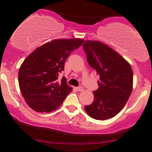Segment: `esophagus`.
Listing matches in <instances>:
<instances>
[{
    "label": "esophagus",
    "mask_w": 152,
    "mask_h": 152,
    "mask_svg": "<svg viewBox=\"0 0 152 152\" xmlns=\"http://www.w3.org/2000/svg\"><path fill=\"white\" fill-rule=\"evenodd\" d=\"M75 90H76V91L81 92V91H83L84 88L82 87H75Z\"/></svg>",
    "instance_id": "34e87169"
}]
</instances>
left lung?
Here are the masks:
<instances>
[{
	"label": "left lung",
	"instance_id": "left-lung-1",
	"mask_svg": "<svg viewBox=\"0 0 152 152\" xmlns=\"http://www.w3.org/2000/svg\"><path fill=\"white\" fill-rule=\"evenodd\" d=\"M83 48L87 62L99 75V89L93 92L94 101L85 106V110L96 120L111 118L121 111L132 91L131 65L117 51L100 41H85Z\"/></svg>",
	"mask_w": 152,
	"mask_h": 152
}]
</instances>
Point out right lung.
Returning a JSON list of instances; mask_svg holds the SVG:
<instances>
[{"label":"right lung","instance_id":"add662e5","mask_svg":"<svg viewBox=\"0 0 152 152\" xmlns=\"http://www.w3.org/2000/svg\"><path fill=\"white\" fill-rule=\"evenodd\" d=\"M84 39H53L35 49L20 67L18 82L26 102L38 113L56 110L70 92L72 87L63 77L57 82L59 73L72 51L83 44Z\"/></svg>","mask_w":152,"mask_h":152}]
</instances>
